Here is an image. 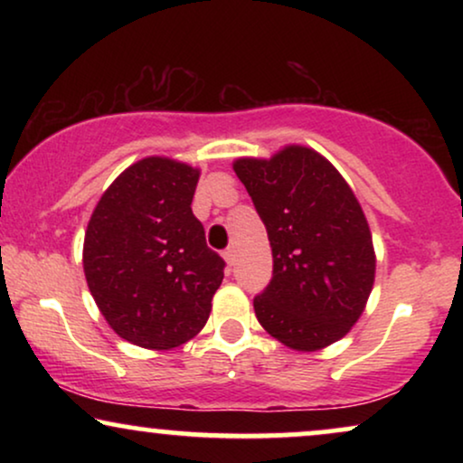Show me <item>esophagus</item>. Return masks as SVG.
<instances>
[{"instance_id": "obj_1", "label": "esophagus", "mask_w": 463, "mask_h": 463, "mask_svg": "<svg viewBox=\"0 0 463 463\" xmlns=\"http://www.w3.org/2000/svg\"><path fill=\"white\" fill-rule=\"evenodd\" d=\"M223 259H225L227 265H233V261H236V250H233L232 246H230V249H225L223 250Z\"/></svg>"}]
</instances>
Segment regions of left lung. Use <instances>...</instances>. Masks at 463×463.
Instances as JSON below:
<instances>
[{
	"instance_id": "left-lung-1",
	"label": "left lung",
	"mask_w": 463,
	"mask_h": 463,
	"mask_svg": "<svg viewBox=\"0 0 463 463\" xmlns=\"http://www.w3.org/2000/svg\"><path fill=\"white\" fill-rule=\"evenodd\" d=\"M268 230L274 276L255 297L271 337L295 352H318L350 333L375 282V249L352 187L306 145L233 162Z\"/></svg>"
}]
</instances>
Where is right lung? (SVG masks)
Returning <instances> with one entry per match:
<instances>
[{
  "label": "right lung",
  "instance_id": "1",
  "mask_svg": "<svg viewBox=\"0 0 463 463\" xmlns=\"http://www.w3.org/2000/svg\"><path fill=\"white\" fill-rule=\"evenodd\" d=\"M200 168L164 156L130 164L100 195L84 236V274L107 325L145 350L204 328L225 261L192 213Z\"/></svg>",
  "mask_w": 463,
  "mask_h": 463
}]
</instances>
